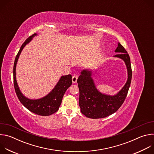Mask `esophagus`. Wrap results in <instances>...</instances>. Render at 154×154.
<instances>
[{"label": "esophagus", "mask_w": 154, "mask_h": 154, "mask_svg": "<svg viewBox=\"0 0 154 154\" xmlns=\"http://www.w3.org/2000/svg\"><path fill=\"white\" fill-rule=\"evenodd\" d=\"M77 78H78L77 76L75 75H74L72 76V83H75L77 82Z\"/></svg>", "instance_id": "34e87169"}]
</instances>
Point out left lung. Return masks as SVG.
<instances>
[{"label":"left lung","mask_w":154,"mask_h":154,"mask_svg":"<svg viewBox=\"0 0 154 154\" xmlns=\"http://www.w3.org/2000/svg\"><path fill=\"white\" fill-rule=\"evenodd\" d=\"M115 52L121 53L114 57L120 58L125 61L128 72L127 81L117 94L112 96L99 92L91 78L90 71H82L77 79L80 93L79 106L82 113L88 118H103L115 113L122 105L127 97L132 76L130 57L119 42Z\"/></svg>","instance_id":"8db88e82"}]
</instances>
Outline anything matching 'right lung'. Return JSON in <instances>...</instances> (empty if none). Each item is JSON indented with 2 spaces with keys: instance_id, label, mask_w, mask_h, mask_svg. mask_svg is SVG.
Masks as SVG:
<instances>
[{
  "instance_id": "obj_1",
  "label": "right lung",
  "mask_w": 154,
  "mask_h": 154,
  "mask_svg": "<svg viewBox=\"0 0 154 154\" xmlns=\"http://www.w3.org/2000/svg\"><path fill=\"white\" fill-rule=\"evenodd\" d=\"M36 33L29 36L21 46L14 60L13 66V82L16 95L21 102L29 111L40 115L49 116L57 112L61 105L64 93L72 85V76L69 74L62 76L54 90L46 96L37 100H31L26 98L19 90L16 79V66L19 55L24 46L29 43Z\"/></svg>"
}]
</instances>
